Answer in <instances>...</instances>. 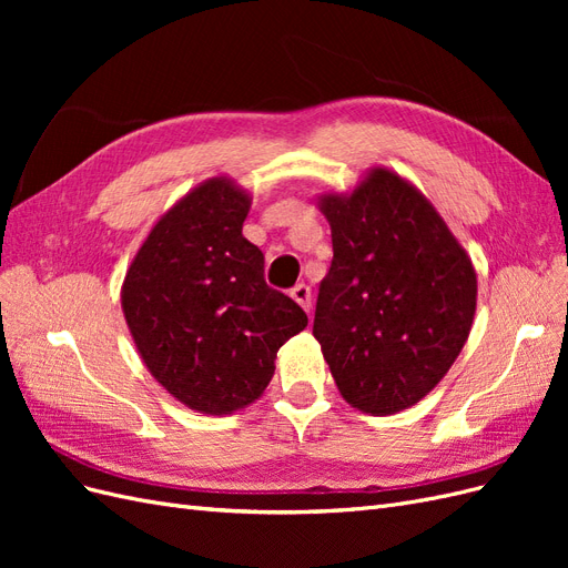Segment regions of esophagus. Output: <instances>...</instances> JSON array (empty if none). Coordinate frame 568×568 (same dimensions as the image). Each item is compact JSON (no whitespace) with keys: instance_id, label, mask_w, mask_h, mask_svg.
Returning <instances> with one entry per match:
<instances>
[{"instance_id":"esophagus-1","label":"esophagus","mask_w":568,"mask_h":568,"mask_svg":"<svg viewBox=\"0 0 568 568\" xmlns=\"http://www.w3.org/2000/svg\"><path fill=\"white\" fill-rule=\"evenodd\" d=\"M291 298H294L305 313H311V307H313L311 286H307V284H296L294 288H291Z\"/></svg>"}]
</instances>
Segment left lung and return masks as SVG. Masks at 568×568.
<instances>
[{
	"mask_svg": "<svg viewBox=\"0 0 568 568\" xmlns=\"http://www.w3.org/2000/svg\"><path fill=\"white\" fill-rule=\"evenodd\" d=\"M334 261L313 334L338 393L365 415L417 405L469 338L476 270L419 189L384 165L351 192H324Z\"/></svg>",
	"mask_w": 568,
	"mask_h": 568,
	"instance_id": "obj_1",
	"label": "left lung"
}]
</instances>
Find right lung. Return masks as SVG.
Returning a JSON list of instances; mask_svg holds the SVG:
<instances>
[{
    "mask_svg": "<svg viewBox=\"0 0 568 568\" xmlns=\"http://www.w3.org/2000/svg\"><path fill=\"white\" fill-rule=\"evenodd\" d=\"M251 194L217 175L175 201L132 257L120 305L142 363L175 400L232 415L265 393L277 351L303 332L301 305L265 284L242 234Z\"/></svg>",
    "mask_w": 568,
    "mask_h": 568,
    "instance_id": "obj_1",
    "label": "right lung"
}]
</instances>
